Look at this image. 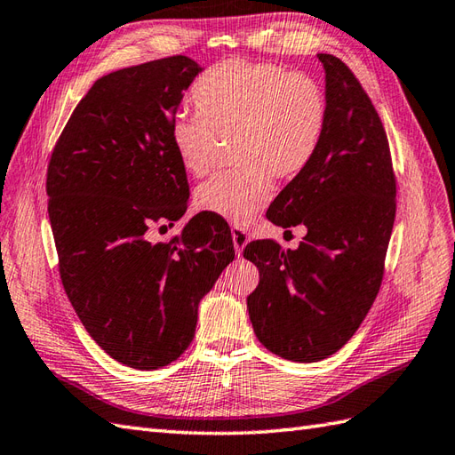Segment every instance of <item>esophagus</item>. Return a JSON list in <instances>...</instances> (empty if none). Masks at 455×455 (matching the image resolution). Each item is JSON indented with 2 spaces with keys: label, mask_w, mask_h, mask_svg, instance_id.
<instances>
[{
  "label": "esophagus",
  "mask_w": 455,
  "mask_h": 455,
  "mask_svg": "<svg viewBox=\"0 0 455 455\" xmlns=\"http://www.w3.org/2000/svg\"><path fill=\"white\" fill-rule=\"evenodd\" d=\"M231 239H234V247H235V254L237 257H241L243 254V249H245V245L249 243V234L243 228L239 226H234L231 228Z\"/></svg>",
  "instance_id": "esophagus-1"
}]
</instances>
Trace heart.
Instances as JSON below:
<instances>
[{
  "mask_svg": "<svg viewBox=\"0 0 455 455\" xmlns=\"http://www.w3.org/2000/svg\"><path fill=\"white\" fill-rule=\"evenodd\" d=\"M198 114L177 116L170 140L183 168L201 177L212 168L220 139L231 142L239 168L198 187L195 206L247 224L270 201L275 177L307 168L326 127V96L313 76L272 63L229 60L191 91Z\"/></svg>",
  "mask_w": 455,
  "mask_h": 455,
  "instance_id": "1",
  "label": "heart"
}]
</instances>
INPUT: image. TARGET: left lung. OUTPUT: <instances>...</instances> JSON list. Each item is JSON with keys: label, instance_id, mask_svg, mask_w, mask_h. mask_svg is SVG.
Returning <instances> with one entry per match:
<instances>
[{"label": "left lung", "instance_id": "obj_1", "mask_svg": "<svg viewBox=\"0 0 455 455\" xmlns=\"http://www.w3.org/2000/svg\"><path fill=\"white\" fill-rule=\"evenodd\" d=\"M326 73V127L303 172L274 198L266 218L305 226L297 249L252 241L243 257L260 282L249 297L252 330L287 361L316 363L341 349L380 290L395 218V177L386 131L355 75L318 53Z\"/></svg>", "mask_w": 455, "mask_h": 455}]
</instances>
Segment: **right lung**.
<instances>
[{
  "label": "right lung",
  "instance_id": "right-lung-1",
  "mask_svg": "<svg viewBox=\"0 0 455 455\" xmlns=\"http://www.w3.org/2000/svg\"><path fill=\"white\" fill-rule=\"evenodd\" d=\"M201 71L173 55L104 75L75 108L48 165L65 293L98 346L139 371L162 369L189 347L198 303L235 257L216 216L196 214L168 243L147 235L173 226L189 204L170 127Z\"/></svg>",
  "mask_w": 455,
  "mask_h": 455
}]
</instances>
